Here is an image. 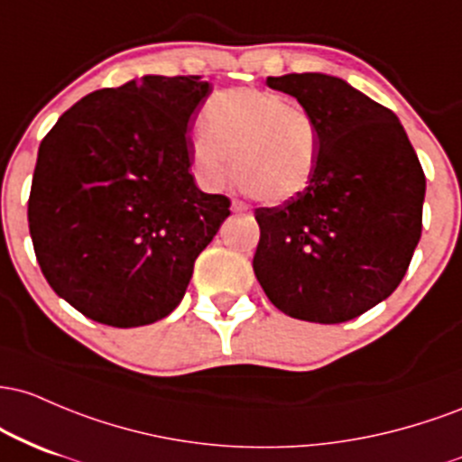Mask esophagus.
<instances>
[{"mask_svg": "<svg viewBox=\"0 0 462 462\" xmlns=\"http://www.w3.org/2000/svg\"><path fill=\"white\" fill-rule=\"evenodd\" d=\"M231 211H233V214H245V211H248V207L242 203V200H233Z\"/></svg>", "mask_w": 462, "mask_h": 462, "instance_id": "1", "label": "esophagus"}]
</instances>
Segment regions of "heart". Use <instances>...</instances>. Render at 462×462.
<instances>
[{
  "label": "heart",
  "mask_w": 462,
  "mask_h": 462,
  "mask_svg": "<svg viewBox=\"0 0 462 462\" xmlns=\"http://www.w3.org/2000/svg\"><path fill=\"white\" fill-rule=\"evenodd\" d=\"M319 124L282 93L236 87L216 93L194 134L191 159L200 183L220 189L236 176L259 203L297 199L319 165Z\"/></svg>",
  "instance_id": "heart-1"
}]
</instances>
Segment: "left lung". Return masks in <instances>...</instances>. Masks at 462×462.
Returning <instances> with one entry per match:
<instances>
[{"instance_id":"left-lung-1","label":"left lung","mask_w":462,"mask_h":462,"mask_svg":"<svg viewBox=\"0 0 462 462\" xmlns=\"http://www.w3.org/2000/svg\"><path fill=\"white\" fill-rule=\"evenodd\" d=\"M319 124L310 188L255 211L253 271L283 314L345 323L391 297L421 237L426 176L397 116L319 71L266 78Z\"/></svg>"}]
</instances>
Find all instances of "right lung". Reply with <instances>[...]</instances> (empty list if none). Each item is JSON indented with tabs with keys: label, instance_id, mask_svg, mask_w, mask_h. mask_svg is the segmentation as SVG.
I'll use <instances>...</instances> for the list:
<instances>
[{
	"label": "right lung",
	"instance_id": "add662e5",
	"mask_svg": "<svg viewBox=\"0 0 462 462\" xmlns=\"http://www.w3.org/2000/svg\"><path fill=\"white\" fill-rule=\"evenodd\" d=\"M209 93L200 76L134 78L82 97L41 142L28 200L36 262L87 319H165L231 214L189 174L188 124Z\"/></svg>",
	"mask_w": 462,
	"mask_h": 462
}]
</instances>
